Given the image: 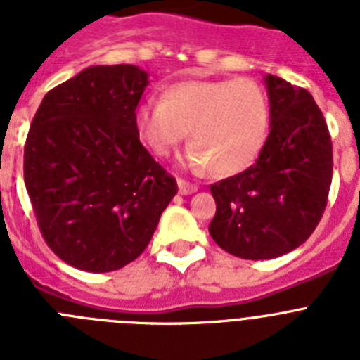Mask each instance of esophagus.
Wrapping results in <instances>:
<instances>
[{"mask_svg":"<svg viewBox=\"0 0 360 360\" xmlns=\"http://www.w3.org/2000/svg\"><path fill=\"white\" fill-rule=\"evenodd\" d=\"M178 191H180V195L187 196V195H193V193H196V191H198V186L186 182V180H178Z\"/></svg>","mask_w":360,"mask_h":360,"instance_id":"obj_1","label":"esophagus"}]
</instances>
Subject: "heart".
<instances>
[{"instance_id": "b5f03b06", "label": "heart", "mask_w": 360, "mask_h": 360, "mask_svg": "<svg viewBox=\"0 0 360 360\" xmlns=\"http://www.w3.org/2000/svg\"><path fill=\"white\" fill-rule=\"evenodd\" d=\"M135 128L158 157L169 155L187 131V164L227 176L252 165L265 148L270 103L252 79L174 82L162 90L160 101L136 108Z\"/></svg>"}]
</instances>
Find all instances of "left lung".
I'll list each match as a JSON object with an SVG mask.
<instances>
[{
	"mask_svg": "<svg viewBox=\"0 0 360 360\" xmlns=\"http://www.w3.org/2000/svg\"><path fill=\"white\" fill-rule=\"evenodd\" d=\"M270 133L256 164L212 184V240L232 256L272 259L316 231L332 184V141L319 106L304 88L265 75Z\"/></svg>",
	"mask_w": 360,
	"mask_h": 360,
	"instance_id": "8db88e82",
	"label": "left lung"
}]
</instances>
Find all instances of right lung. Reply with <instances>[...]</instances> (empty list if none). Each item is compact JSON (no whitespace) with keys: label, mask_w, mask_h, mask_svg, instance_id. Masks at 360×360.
<instances>
[{"label":"right lung","mask_w":360,"mask_h":360,"mask_svg":"<svg viewBox=\"0 0 360 360\" xmlns=\"http://www.w3.org/2000/svg\"><path fill=\"white\" fill-rule=\"evenodd\" d=\"M149 73L94 65L44 95L25 144V186L63 262L119 270L141 256L176 180L141 144L135 111Z\"/></svg>","instance_id":"add662e5"}]
</instances>
